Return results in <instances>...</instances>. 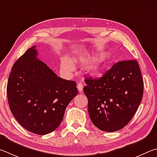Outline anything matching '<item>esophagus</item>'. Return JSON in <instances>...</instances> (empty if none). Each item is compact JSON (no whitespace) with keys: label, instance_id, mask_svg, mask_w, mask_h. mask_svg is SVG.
Segmentation results:
<instances>
[{"label":"esophagus","instance_id":"obj_1","mask_svg":"<svg viewBox=\"0 0 157 157\" xmlns=\"http://www.w3.org/2000/svg\"><path fill=\"white\" fill-rule=\"evenodd\" d=\"M77 87H78V89L79 90V92L82 93V90H83V84H82V83H79L78 84V86H77Z\"/></svg>","mask_w":157,"mask_h":157}]
</instances>
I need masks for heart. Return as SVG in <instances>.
<instances>
[{
	"mask_svg": "<svg viewBox=\"0 0 157 157\" xmlns=\"http://www.w3.org/2000/svg\"><path fill=\"white\" fill-rule=\"evenodd\" d=\"M97 60H98V59H97V58H92V59H88L84 58H81L78 59H73V62H74V63L77 64L90 65V64H93L94 62H95ZM104 61V58H101L99 59V60L98 62V64L100 65L101 64L103 63ZM61 66L64 69L67 70L68 71H70V72H72V71L75 70V67H74V65L73 64V63L71 62V61L70 60L69 58H62V59H61ZM94 73L98 74V68H95V70H94Z\"/></svg>",
	"mask_w": 157,
	"mask_h": 157,
	"instance_id": "obj_1",
	"label": "heart"
}]
</instances>
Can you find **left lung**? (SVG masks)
Masks as SVG:
<instances>
[{
	"mask_svg": "<svg viewBox=\"0 0 157 157\" xmlns=\"http://www.w3.org/2000/svg\"><path fill=\"white\" fill-rule=\"evenodd\" d=\"M85 83L91 121L105 132L126 126L143 98L144 80L135 59L118 62L101 78H86Z\"/></svg>",
	"mask_w": 157,
	"mask_h": 157,
	"instance_id": "8db88e82",
	"label": "left lung"
}]
</instances>
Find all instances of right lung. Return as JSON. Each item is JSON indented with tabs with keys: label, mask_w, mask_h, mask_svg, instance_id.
Returning a JSON list of instances; mask_svg holds the SVG:
<instances>
[{
	"label": "right lung",
	"mask_w": 157,
	"mask_h": 157,
	"mask_svg": "<svg viewBox=\"0 0 157 157\" xmlns=\"http://www.w3.org/2000/svg\"><path fill=\"white\" fill-rule=\"evenodd\" d=\"M37 56L33 46L13 64L7 95L16 121L29 132L44 135L59 126L78 91L75 81L59 78Z\"/></svg>",
	"instance_id": "1"
}]
</instances>
